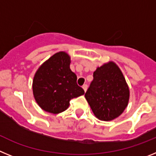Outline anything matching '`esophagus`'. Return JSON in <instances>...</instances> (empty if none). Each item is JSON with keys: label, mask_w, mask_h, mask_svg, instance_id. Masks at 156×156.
Masks as SVG:
<instances>
[{"label": "esophagus", "mask_w": 156, "mask_h": 156, "mask_svg": "<svg viewBox=\"0 0 156 156\" xmlns=\"http://www.w3.org/2000/svg\"><path fill=\"white\" fill-rule=\"evenodd\" d=\"M83 90H84V91L86 92L87 91V84H84V85H83Z\"/></svg>", "instance_id": "esophagus-1"}]
</instances>
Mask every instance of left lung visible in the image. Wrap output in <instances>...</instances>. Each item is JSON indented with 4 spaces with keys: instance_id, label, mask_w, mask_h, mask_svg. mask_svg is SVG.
Instances as JSON below:
<instances>
[{
    "instance_id": "8db88e82",
    "label": "left lung",
    "mask_w": 156,
    "mask_h": 156,
    "mask_svg": "<svg viewBox=\"0 0 156 156\" xmlns=\"http://www.w3.org/2000/svg\"><path fill=\"white\" fill-rule=\"evenodd\" d=\"M85 98L98 119L110 121L122 113L128 105L129 90L122 72L113 62L98 67Z\"/></svg>"
}]
</instances>
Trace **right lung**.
Here are the masks:
<instances>
[{
    "label": "right lung",
    "instance_id": "right-lung-1",
    "mask_svg": "<svg viewBox=\"0 0 156 156\" xmlns=\"http://www.w3.org/2000/svg\"><path fill=\"white\" fill-rule=\"evenodd\" d=\"M70 57L60 51L43 63L36 72L33 92L36 101L43 110L53 114L68 108L71 99L84 94L76 83L77 76L70 69Z\"/></svg>",
    "mask_w": 156,
    "mask_h": 156
}]
</instances>
